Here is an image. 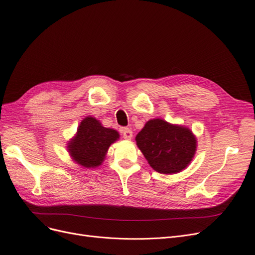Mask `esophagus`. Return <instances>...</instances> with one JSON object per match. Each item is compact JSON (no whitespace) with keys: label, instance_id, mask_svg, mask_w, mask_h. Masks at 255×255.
<instances>
[{"label":"esophagus","instance_id":"1","mask_svg":"<svg viewBox=\"0 0 255 255\" xmlns=\"http://www.w3.org/2000/svg\"><path fill=\"white\" fill-rule=\"evenodd\" d=\"M122 134H123V137H124L125 139H131L132 136H133L132 131H131V129H129V128H123V129H122Z\"/></svg>","mask_w":255,"mask_h":255}]
</instances>
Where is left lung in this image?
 Wrapping results in <instances>:
<instances>
[{"label": "left lung", "mask_w": 255, "mask_h": 255, "mask_svg": "<svg viewBox=\"0 0 255 255\" xmlns=\"http://www.w3.org/2000/svg\"><path fill=\"white\" fill-rule=\"evenodd\" d=\"M135 140L152 168L165 175L186 168L196 150V138L188 128L161 119L146 122Z\"/></svg>", "instance_id": "left-lung-1"}]
</instances>
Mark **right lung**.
Returning <instances> with one entry per match:
<instances>
[{
	"mask_svg": "<svg viewBox=\"0 0 255 255\" xmlns=\"http://www.w3.org/2000/svg\"><path fill=\"white\" fill-rule=\"evenodd\" d=\"M119 138V133L103 127L99 121L88 117L82 121L75 137L69 142L68 150L75 162L84 167L101 164L110 145Z\"/></svg>",
	"mask_w": 255,
	"mask_h": 255,
	"instance_id": "right-lung-1",
	"label": "right lung"
}]
</instances>
